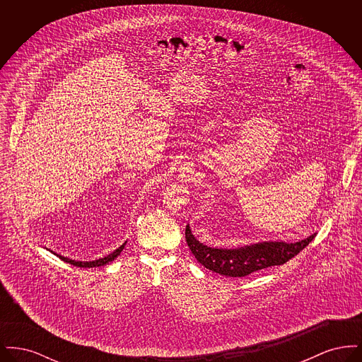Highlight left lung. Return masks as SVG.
<instances>
[{
    "instance_id": "left-lung-1",
    "label": "left lung",
    "mask_w": 362,
    "mask_h": 362,
    "mask_svg": "<svg viewBox=\"0 0 362 362\" xmlns=\"http://www.w3.org/2000/svg\"><path fill=\"white\" fill-rule=\"evenodd\" d=\"M315 235L297 243L264 241L236 250L210 248L197 240L186 226V241L197 260L206 269L226 276H245L272 266H279L304 250Z\"/></svg>"
}]
</instances>
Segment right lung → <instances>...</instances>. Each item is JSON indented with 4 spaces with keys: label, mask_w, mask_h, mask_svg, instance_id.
Wrapping results in <instances>:
<instances>
[{
    "label": "right lung",
    "mask_w": 362,
    "mask_h": 362,
    "mask_svg": "<svg viewBox=\"0 0 362 362\" xmlns=\"http://www.w3.org/2000/svg\"><path fill=\"white\" fill-rule=\"evenodd\" d=\"M123 247H124V244H122L121 247L118 250H115L112 254H110V255H107L104 258L98 259V260H92V262H76V260H71V259L65 258V257H61V255H57V254L55 255L58 258L62 259L64 262L73 264V266H77V267H99V266H104L108 262H112L114 259L117 258L121 254Z\"/></svg>",
    "instance_id": "1"
}]
</instances>
